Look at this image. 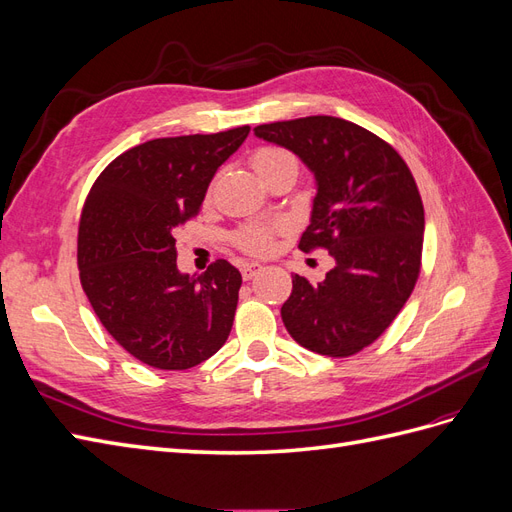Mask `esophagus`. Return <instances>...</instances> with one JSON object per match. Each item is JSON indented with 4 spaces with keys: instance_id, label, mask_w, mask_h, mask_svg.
Instances as JSON below:
<instances>
[{
    "instance_id": "esophagus-1",
    "label": "esophagus",
    "mask_w": 512,
    "mask_h": 512,
    "mask_svg": "<svg viewBox=\"0 0 512 512\" xmlns=\"http://www.w3.org/2000/svg\"><path fill=\"white\" fill-rule=\"evenodd\" d=\"M260 269H262V267L258 265V262H243V265H241L243 280H252V277H254Z\"/></svg>"
}]
</instances>
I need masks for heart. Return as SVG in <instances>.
Wrapping results in <instances>:
<instances>
[{
  "mask_svg": "<svg viewBox=\"0 0 512 512\" xmlns=\"http://www.w3.org/2000/svg\"><path fill=\"white\" fill-rule=\"evenodd\" d=\"M288 160H294L292 153H288L286 149H280V147H260L252 153V158H250L258 175L265 173V170H269L271 166L288 162ZM275 230L277 228H273V226L245 228L239 235V245L250 254H269L273 250V232Z\"/></svg>",
  "mask_w": 512,
  "mask_h": 512,
  "instance_id": "1",
  "label": "heart"
}]
</instances>
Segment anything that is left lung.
Returning a JSON list of instances; mask_svg holds the SVG:
<instances>
[{
	"label": "left lung",
	"instance_id": "left-lung-1",
	"mask_svg": "<svg viewBox=\"0 0 512 512\" xmlns=\"http://www.w3.org/2000/svg\"><path fill=\"white\" fill-rule=\"evenodd\" d=\"M312 170L316 198L299 250L324 247L322 282L292 275L282 305L288 333L324 356L361 352L389 329L421 271L425 211L399 153L352 121L314 115L254 128Z\"/></svg>",
	"mask_w": 512,
	"mask_h": 512
}]
</instances>
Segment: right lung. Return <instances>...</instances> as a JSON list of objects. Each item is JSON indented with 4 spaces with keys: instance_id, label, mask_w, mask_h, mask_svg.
Returning a JSON list of instances; mask_svg holds the SVG:
<instances>
[{
    "instance_id": "1",
    "label": "right lung",
    "mask_w": 512,
    "mask_h": 512,
    "mask_svg": "<svg viewBox=\"0 0 512 512\" xmlns=\"http://www.w3.org/2000/svg\"><path fill=\"white\" fill-rule=\"evenodd\" d=\"M247 134L250 126L153 138L91 185L79 224L81 284L104 329L145 365L190 369L230 335L241 273L228 260L181 273L175 228L198 213L215 170Z\"/></svg>"
}]
</instances>
